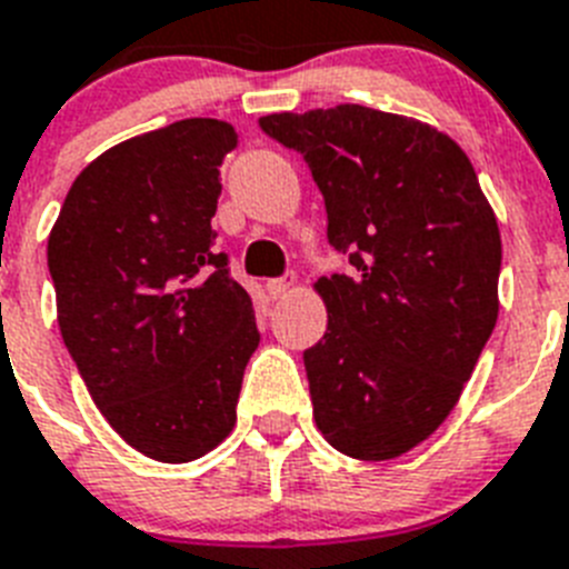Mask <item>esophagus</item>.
Masks as SVG:
<instances>
[{
	"instance_id": "1",
	"label": "esophagus",
	"mask_w": 569,
	"mask_h": 569,
	"mask_svg": "<svg viewBox=\"0 0 569 569\" xmlns=\"http://www.w3.org/2000/svg\"><path fill=\"white\" fill-rule=\"evenodd\" d=\"M290 290H293V281H290V279H270V281H267V293L273 296V299H284Z\"/></svg>"
}]
</instances>
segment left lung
<instances>
[{"label":"left lung","instance_id":"left-lung-1","mask_svg":"<svg viewBox=\"0 0 569 569\" xmlns=\"http://www.w3.org/2000/svg\"><path fill=\"white\" fill-rule=\"evenodd\" d=\"M258 124L302 153L328 243L355 267L313 284L328 311L305 351L319 433L351 459L401 457L448 419L495 331V211L465 150L425 121L340 104Z\"/></svg>","mask_w":569,"mask_h":569}]
</instances>
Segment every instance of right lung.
Here are the masks:
<instances>
[{
	"label": "right lung",
	"mask_w": 569,
	"mask_h": 569,
	"mask_svg": "<svg viewBox=\"0 0 569 569\" xmlns=\"http://www.w3.org/2000/svg\"><path fill=\"white\" fill-rule=\"evenodd\" d=\"M218 119H182L92 159L49 234L58 326L110 427L157 462H191L234 427L258 349L250 293L214 252Z\"/></svg>",
	"instance_id": "1"
}]
</instances>
